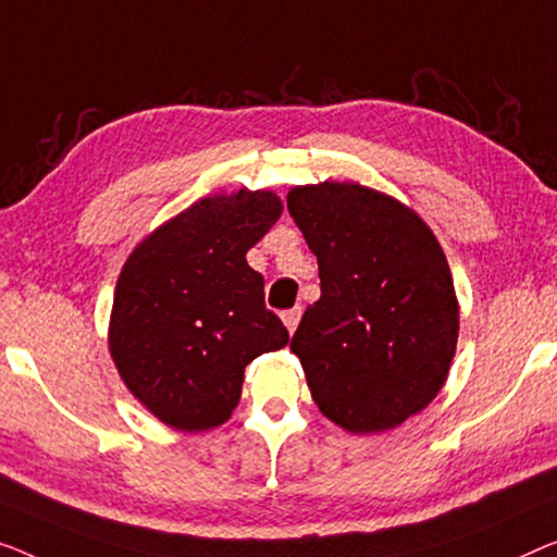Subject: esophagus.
<instances>
[{"label": "esophagus", "instance_id": "34e87169", "mask_svg": "<svg viewBox=\"0 0 557 557\" xmlns=\"http://www.w3.org/2000/svg\"><path fill=\"white\" fill-rule=\"evenodd\" d=\"M300 314H302L300 307H293V310L282 312V322H285V327L289 330V335H293V332L297 330V322H300Z\"/></svg>", "mask_w": 557, "mask_h": 557}]
</instances>
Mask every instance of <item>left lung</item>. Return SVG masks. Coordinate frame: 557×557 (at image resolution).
<instances>
[{"mask_svg":"<svg viewBox=\"0 0 557 557\" xmlns=\"http://www.w3.org/2000/svg\"><path fill=\"white\" fill-rule=\"evenodd\" d=\"M287 210L320 270V300L289 343L312 400L350 433L397 428L440 393L458 343L443 247L412 210L360 185L295 187Z\"/></svg>","mask_w":557,"mask_h":557,"instance_id":"8db88e82","label":"left lung"}]
</instances>
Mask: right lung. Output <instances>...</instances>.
Segmentation results:
<instances>
[{"label":"right lung","instance_id":"add662e5","mask_svg":"<svg viewBox=\"0 0 557 557\" xmlns=\"http://www.w3.org/2000/svg\"><path fill=\"white\" fill-rule=\"evenodd\" d=\"M282 212L272 193L207 197L124 262L110 350L127 387L170 428L207 430L235 410L245 368L287 345L245 255Z\"/></svg>","mask_w":557,"mask_h":557}]
</instances>
